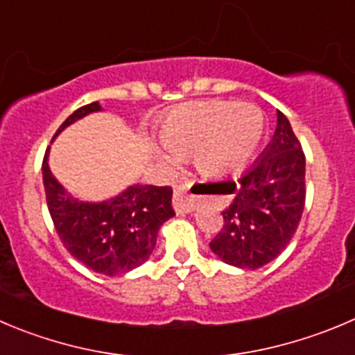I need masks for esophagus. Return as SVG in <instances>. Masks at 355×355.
<instances>
[{
    "label": "esophagus",
    "mask_w": 355,
    "mask_h": 355,
    "mask_svg": "<svg viewBox=\"0 0 355 355\" xmlns=\"http://www.w3.org/2000/svg\"><path fill=\"white\" fill-rule=\"evenodd\" d=\"M172 205H174L178 214L191 212L195 207H197V197L190 191V184L181 183L180 187L175 188L174 197H172Z\"/></svg>",
    "instance_id": "34e87169"
}]
</instances>
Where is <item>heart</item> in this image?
Listing matches in <instances>:
<instances>
[{
    "label": "heart",
    "mask_w": 355,
    "mask_h": 355,
    "mask_svg": "<svg viewBox=\"0 0 355 355\" xmlns=\"http://www.w3.org/2000/svg\"><path fill=\"white\" fill-rule=\"evenodd\" d=\"M265 116L254 104L204 101L175 107L160 129L164 146L178 157L195 153L209 174L241 168L261 141Z\"/></svg>",
    "instance_id": "obj_1"
}]
</instances>
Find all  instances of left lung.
<instances>
[{"label": "left lung", "instance_id": "obj_1", "mask_svg": "<svg viewBox=\"0 0 355 355\" xmlns=\"http://www.w3.org/2000/svg\"><path fill=\"white\" fill-rule=\"evenodd\" d=\"M212 193L232 195L223 226L209 242L228 265L256 270L281 254L296 234L305 207V153L288 118L277 127L263 157L237 181L211 183Z\"/></svg>", "mask_w": 355, "mask_h": 355}]
</instances>
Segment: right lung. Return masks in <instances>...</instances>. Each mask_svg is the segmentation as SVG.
<instances>
[{
    "mask_svg": "<svg viewBox=\"0 0 355 355\" xmlns=\"http://www.w3.org/2000/svg\"><path fill=\"white\" fill-rule=\"evenodd\" d=\"M99 110V103L78 107L55 136L74 120ZM46 158L49 148L42 164L46 205L69 254L103 275H120L143 265L153 252L160 226L175 214L172 188L134 184L111 200L85 204L64 191L50 172Z\"/></svg>",
    "mask_w": 355,
    "mask_h": 355,
    "instance_id": "right-lung-1",
    "label": "right lung"
}]
</instances>
